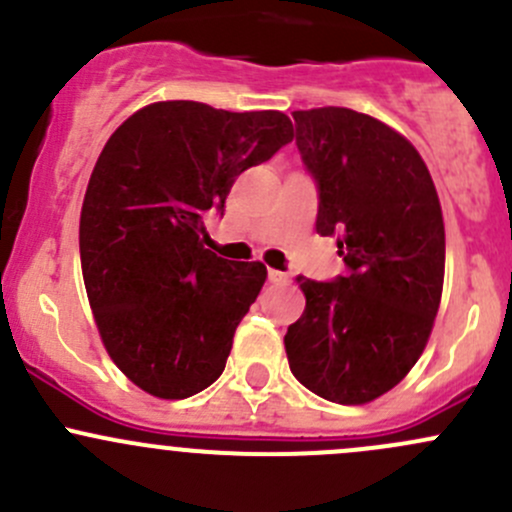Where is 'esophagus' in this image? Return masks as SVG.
<instances>
[{"label":"esophagus","mask_w":512,"mask_h":512,"mask_svg":"<svg viewBox=\"0 0 512 512\" xmlns=\"http://www.w3.org/2000/svg\"><path fill=\"white\" fill-rule=\"evenodd\" d=\"M267 280L275 282V285H280V282H287V275L280 270H267Z\"/></svg>","instance_id":"obj_1"}]
</instances>
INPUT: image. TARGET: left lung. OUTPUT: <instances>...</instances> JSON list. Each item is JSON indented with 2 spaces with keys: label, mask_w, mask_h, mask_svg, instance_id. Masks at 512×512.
Masks as SVG:
<instances>
[{
  "label": "left lung",
  "mask_w": 512,
  "mask_h": 512,
  "mask_svg": "<svg viewBox=\"0 0 512 512\" xmlns=\"http://www.w3.org/2000/svg\"><path fill=\"white\" fill-rule=\"evenodd\" d=\"M294 138L317 183V232L337 237L347 275H299L304 314L285 349L294 379L334 404H366L411 371L443 289L446 232L418 151L352 108L294 111Z\"/></svg>",
  "instance_id": "left-lung-1"
}]
</instances>
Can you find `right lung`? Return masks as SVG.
I'll use <instances>...</instances> for the list:
<instances>
[{"label": "right lung", "instance_id": "add662e5", "mask_svg": "<svg viewBox=\"0 0 512 512\" xmlns=\"http://www.w3.org/2000/svg\"><path fill=\"white\" fill-rule=\"evenodd\" d=\"M292 138L280 111L160 101L103 146L81 208V272L108 356L151 396L188 399L223 374L267 267L205 250L203 218L223 215L237 175Z\"/></svg>", "mask_w": 512, "mask_h": 512}]
</instances>
